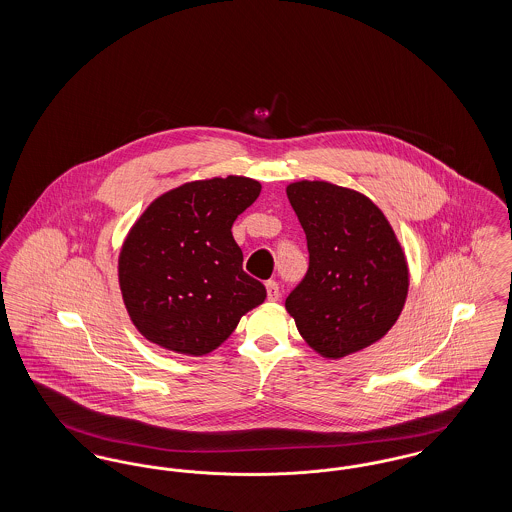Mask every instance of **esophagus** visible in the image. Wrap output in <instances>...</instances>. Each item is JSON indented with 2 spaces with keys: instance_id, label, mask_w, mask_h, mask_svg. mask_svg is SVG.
<instances>
[{
  "instance_id": "34e87169",
  "label": "esophagus",
  "mask_w": 512,
  "mask_h": 512,
  "mask_svg": "<svg viewBox=\"0 0 512 512\" xmlns=\"http://www.w3.org/2000/svg\"><path fill=\"white\" fill-rule=\"evenodd\" d=\"M265 286H267L268 301H278V299H280V288H278V284H276L274 280H268Z\"/></svg>"
}]
</instances>
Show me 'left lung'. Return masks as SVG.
Returning <instances> with one entry per match:
<instances>
[{
  "instance_id": "obj_1",
  "label": "left lung",
  "mask_w": 512,
  "mask_h": 512,
  "mask_svg": "<svg viewBox=\"0 0 512 512\" xmlns=\"http://www.w3.org/2000/svg\"><path fill=\"white\" fill-rule=\"evenodd\" d=\"M286 194L309 247V270L286 311L320 357L363 351L390 332L409 293L390 220L365 194L324 180L292 182Z\"/></svg>"
}]
</instances>
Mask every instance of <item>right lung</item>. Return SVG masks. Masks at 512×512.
Wrapping results in <instances>:
<instances>
[{
  "instance_id": "obj_1",
  "label": "right lung",
  "mask_w": 512,
  "mask_h": 512,
  "mask_svg": "<svg viewBox=\"0 0 512 512\" xmlns=\"http://www.w3.org/2000/svg\"><path fill=\"white\" fill-rule=\"evenodd\" d=\"M261 194L247 176L186 182L159 195L128 230L119 286L132 324L146 340L201 357L267 299L245 274L232 224Z\"/></svg>"
}]
</instances>
